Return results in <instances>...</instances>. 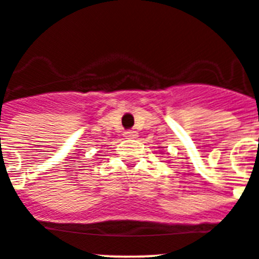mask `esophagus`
<instances>
[{
  "instance_id": "obj_1",
  "label": "esophagus",
  "mask_w": 259,
  "mask_h": 259,
  "mask_svg": "<svg viewBox=\"0 0 259 259\" xmlns=\"http://www.w3.org/2000/svg\"><path fill=\"white\" fill-rule=\"evenodd\" d=\"M125 139H136L137 137V132L136 131H125L124 134Z\"/></svg>"
}]
</instances>
